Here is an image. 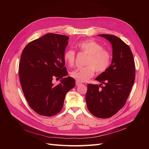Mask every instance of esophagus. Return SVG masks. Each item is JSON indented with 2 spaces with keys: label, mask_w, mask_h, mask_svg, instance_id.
<instances>
[{
  "label": "esophagus",
  "mask_w": 149,
  "mask_h": 149,
  "mask_svg": "<svg viewBox=\"0 0 149 149\" xmlns=\"http://www.w3.org/2000/svg\"><path fill=\"white\" fill-rule=\"evenodd\" d=\"M81 84H82V83H81V82H79V81H76V85L79 86V85H81Z\"/></svg>",
  "instance_id": "1"
}]
</instances>
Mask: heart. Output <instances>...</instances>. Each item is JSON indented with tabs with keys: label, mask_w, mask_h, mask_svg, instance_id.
Listing matches in <instances>:
<instances>
[{
	"label": "heart",
	"mask_w": 149,
	"mask_h": 149,
	"mask_svg": "<svg viewBox=\"0 0 149 149\" xmlns=\"http://www.w3.org/2000/svg\"><path fill=\"white\" fill-rule=\"evenodd\" d=\"M78 49L88 55L85 61V65L83 68H77L70 72V76L79 82H84L93 77L95 73L102 74L106 72L112 62V53L103 46L93 40H87L80 42L78 44ZM76 53L69 49L63 55L65 63L68 66H73L74 63Z\"/></svg>",
	"instance_id": "heart-1"
}]
</instances>
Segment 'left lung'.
<instances>
[{
  "label": "left lung",
  "mask_w": 149,
  "mask_h": 149,
  "mask_svg": "<svg viewBox=\"0 0 149 149\" xmlns=\"http://www.w3.org/2000/svg\"><path fill=\"white\" fill-rule=\"evenodd\" d=\"M99 35L111 43L113 56L108 70L96 78L104 86L88 84L86 102L93 115L106 119L116 114L125 105L134 83L136 66L128 45L115 35Z\"/></svg>",
  "instance_id": "1"
}]
</instances>
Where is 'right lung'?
Returning a JSON list of instances; mask_svg holds the SVG:
<instances>
[{
	"instance_id": "obj_1",
	"label": "right lung",
	"mask_w": 149,
	"mask_h": 149,
	"mask_svg": "<svg viewBox=\"0 0 149 149\" xmlns=\"http://www.w3.org/2000/svg\"><path fill=\"white\" fill-rule=\"evenodd\" d=\"M69 37L47 33L30 42L22 51L19 66L22 89L29 105L41 116L51 117L63 107L66 93L74 87L75 79L65 78L54 85V78L68 74L63 55Z\"/></svg>"
}]
</instances>
